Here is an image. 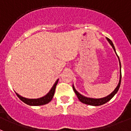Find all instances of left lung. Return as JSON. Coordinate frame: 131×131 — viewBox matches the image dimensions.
I'll use <instances>...</instances> for the list:
<instances>
[{
	"label": "left lung",
	"mask_w": 131,
	"mask_h": 131,
	"mask_svg": "<svg viewBox=\"0 0 131 131\" xmlns=\"http://www.w3.org/2000/svg\"><path fill=\"white\" fill-rule=\"evenodd\" d=\"M106 40H108V42H109V44L112 46L113 47V50L116 53V50H115V46L113 45V42L111 40H110L109 38H106ZM116 56L118 57V60H119V65H120V79H119V82H118V84L117 85L116 88H115V89L110 94H108V96H105V97L103 98H100V99H94V98H90V97H86V96H83L82 94H81V93H79L77 90L75 89V88H74V85L72 84V89L74 90V93L75 94H77V96L78 99L80 101H81V103H84V104H86V105H92V106H100V105H104L106 103H107L108 101H109L112 98L113 96H115L116 93L118 92V89H119L120 88V85H121V62H120V59L119 57H118L117 55V54L116 53Z\"/></svg>",
	"instance_id": "1"
}]
</instances>
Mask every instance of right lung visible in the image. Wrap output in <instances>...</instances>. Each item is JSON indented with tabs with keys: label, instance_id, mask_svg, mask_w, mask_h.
<instances>
[{
	"label": "right lung",
	"instance_id": "right-lung-1",
	"mask_svg": "<svg viewBox=\"0 0 131 131\" xmlns=\"http://www.w3.org/2000/svg\"><path fill=\"white\" fill-rule=\"evenodd\" d=\"M58 82H59V79H57V81L54 82V84L49 93L42 97L38 98V99H27V98L20 96L18 93H16V94L20 99L21 100L23 103H26V105H30V106H40V105H46L47 103H49V102H50L51 100L52 99Z\"/></svg>",
	"mask_w": 131,
	"mask_h": 131
}]
</instances>
